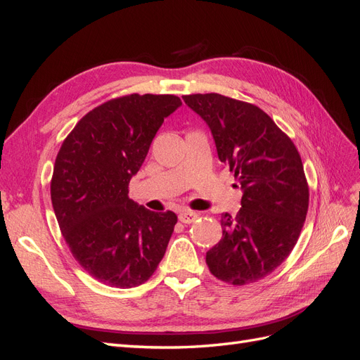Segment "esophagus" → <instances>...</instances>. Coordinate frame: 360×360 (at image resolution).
I'll use <instances>...</instances> for the list:
<instances>
[{"label":"esophagus","instance_id":"1","mask_svg":"<svg viewBox=\"0 0 360 360\" xmlns=\"http://www.w3.org/2000/svg\"><path fill=\"white\" fill-rule=\"evenodd\" d=\"M198 213H195V212H191V210H181L180 212V214H179V219H180V222H183V224H192V222H195L198 219Z\"/></svg>","mask_w":360,"mask_h":360}]
</instances>
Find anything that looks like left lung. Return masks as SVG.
Instances as JSON below:
<instances>
[{
    "instance_id": "1",
    "label": "left lung",
    "mask_w": 360,
    "mask_h": 360,
    "mask_svg": "<svg viewBox=\"0 0 360 360\" xmlns=\"http://www.w3.org/2000/svg\"><path fill=\"white\" fill-rule=\"evenodd\" d=\"M210 127L219 160L242 188V209L222 213V238L205 255L212 274L246 285L290 255L307 219L309 189L292 141L263 110L217 93L183 96Z\"/></svg>"
}]
</instances>
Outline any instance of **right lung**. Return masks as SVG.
<instances>
[{
	"instance_id": "add662e5",
	"label": "right lung",
	"mask_w": 360,
	"mask_h": 360,
	"mask_svg": "<svg viewBox=\"0 0 360 360\" xmlns=\"http://www.w3.org/2000/svg\"><path fill=\"white\" fill-rule=\"evenodd\" d=\"M181 105L172 94H129L84 115L58 151L51 200L70 252L106 285L130 288L155 274L177 216L129 198L163 120Z\"/></svg>"
}]
</instances>
